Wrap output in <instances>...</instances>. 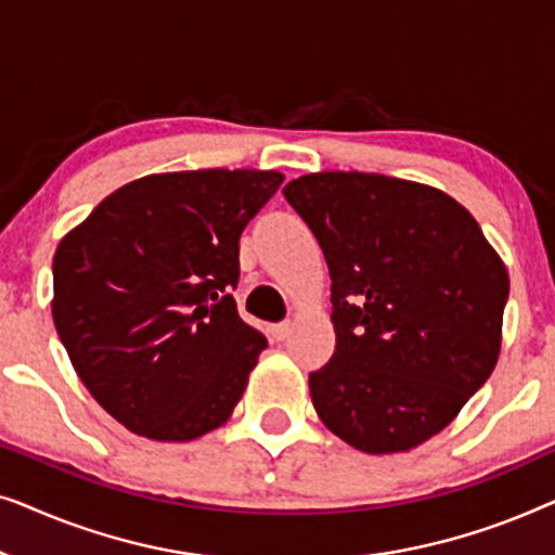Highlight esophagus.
<instances>
[{
    "mask_svg": "<svg viewBox=\"0 0 555 555\" xmlns=\"http://www.w3.org/2000/svg\"><path fill=\"white\" fill-rule=\"evenodd\" d=\"M287 333H291V321H283V323L272 325V338H275V340H285Z\"/></svg>",
    "mask_w": 555,
    "mask_h": 555,
    "instance_id": "obj_1",
    "label": "esophagus"
}]
</instances>
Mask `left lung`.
Returning <instances> with one entry per match:
<instances>
[{
    "mask_svg": "<svg viewBox=\"0 0 555 555\" xmlns=\"http://www.w3.org/2000/svg\"><path fill=\"white\" fill-rule=\"evenodd\" d=\"M283 194L333 280L336 351L308 378L318 416L361 452L420 447L495 369L511 293L503 260L435 186L321 171Z\"/></svg>",
    "mask_w": 555,
    "mask_h": 555,
    "instance_id": "8db88e82",
    "label": "left lung"
}]
</instances>
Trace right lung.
<instances>
[{"label":"right lung","instance_id":"1","mask_svg":"<svg viewBox=\"0 0 555 555\" xmlns=\"http://www.w3.org/2000/svg\"><path fill=\"white\" fill-rule=\"evenodd\" d=\"M283 173L202 169L120 186L52 260V321L80 382L113 420L156 442L222 427L260 331L237 315L240 234Z\"/></svg>","mask_w":555,"mask_h":555}]
</instances>
